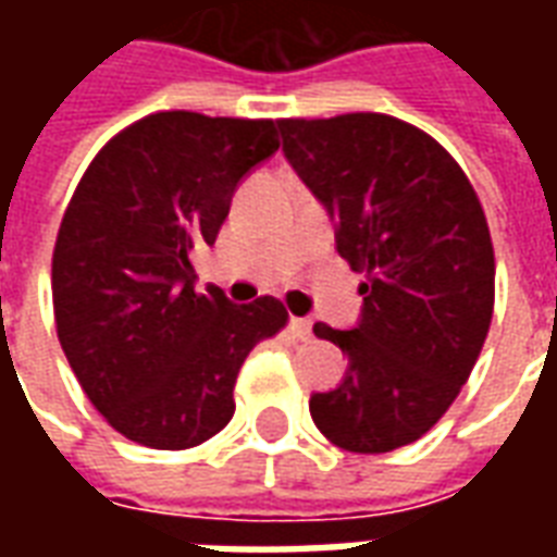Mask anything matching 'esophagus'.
I'll return each instance as SVG.
<instances>
[{"mask_svg": "<svg viewBox=\"0 0 557 557\" xmlns=\"http://www.w3.org/2000/svg\"><path fill=\"white\" fill-rule=\"evenodd\" d=\"M289 327H292V334H295L298 339L313 337V322H310V319H298V315H295V319L289 322Z\"/></svg>", "mask_w": 557, "mask_h": 557, "instance_id": "esophagus-1", "label": "esophagus"}]
</instances>
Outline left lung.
<instances>
[{
    "mask_svg": "<svg viewBox=\"0 0 557 557\" xmlns=\"http://www.w3.org/2000/svg\"><path fill=\"white\" fill-rule=\"evenodd\" d=\"M280 131L289 163L334 220L337 253L367 274L358 327L313 325L349 355V370L310 397V414L343 450L391 454L450 409L490 334L486 214L447 148L403 119H280Z\"/></svg>",
    "mask_w": 557,
    "mask_h": 557,
    "instance_id": "left-lung-1",
    "label": "left lung"
}]
</instances>
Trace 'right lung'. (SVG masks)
Here are the masks:
<instances>
[{
    "instance_id": "right-lung-1",
    "label": "right lung",
    "mask_w": 557,
    "mask_h": 557,
    "mask_svg": "<svg viewBox=\"0 0 557 557\" xmlns=\"http://www.w3.org/2000/svg\"><path fill=\"white\" fill-rule=\"evenodd\" d=\"M271 119L151 113L95 154L53 247L55 334L91 406L154 450H187L235 414V379L280 334L277 298L194 289L190 250L214 244L232 194L280 148Z\"/></svg>"
}]
</instances>
